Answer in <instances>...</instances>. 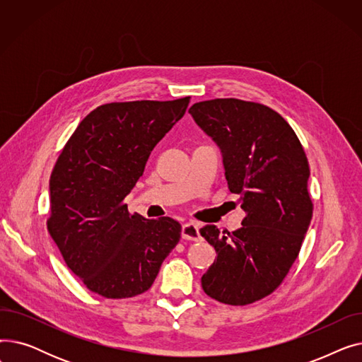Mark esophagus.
<instances>
[{
  "mask_svg": "<svg viewBox=\"0 0 362 362\" xmlns=\"http://www.w3.org/2000/svg\"><path fill=\"white\" fill-rule=\"evenodd\" d=\"M182 238L185 240H192V242H197L201 239V235H199V226L195 224V223H187L182 227Z\"/></svg>",
  "mask_w": 362,
  "mask_h": 362,
  "instance_id": "1",
  "label": "esophagus"
}]
</instances>
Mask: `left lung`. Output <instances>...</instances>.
Listing matches in <instances>:
<instances>
[{
	"instance_id": "obj_1",
	"label": "left lung",
	"mask_w": 362,
	"mask_h": 362,
	"mask_svg": "<svg viewBox=\"0 0 362 362\" xmlns=\"http://www.w3.org/2000/svg\"><path fill=\"white\" fill-rule=\"evenodd\" d=\"M189 112L220 146L227 185L246 214L232 233L213 224L199 230L217 252L202 289L227 305H248L273 293L299 255L313 218L308 158L289 123L267 105L216 98Z\"/></svg>"
}]
</instances>
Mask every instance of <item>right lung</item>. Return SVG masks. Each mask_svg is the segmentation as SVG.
<instances>
[{"label": "right lung", "mask_w": 362, "mask_h": 362, "mask_svg": "<svg viewBox=\"0 0 362 362\" xmlns=\"http://www.w3.org/2000/svg\"><path fill=\"white\" fill-rule=\"evenodd\" d=\"M189 101L100 105L76 127L57 158L47 227L67 267L90 292L108 299L146 292L177 245L179 221L130 214L124 198Z\"/></svg>", "instance_id": "obj_1"}]
</instances>
